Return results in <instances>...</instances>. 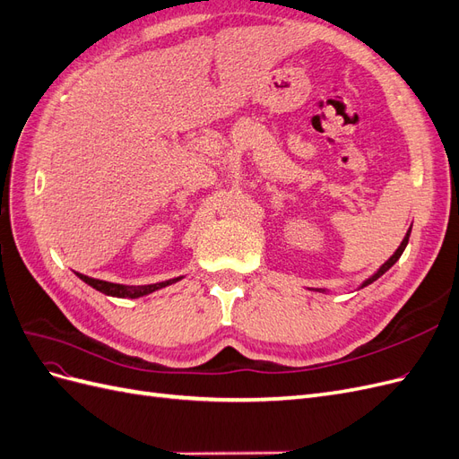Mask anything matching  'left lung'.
Wrapping results in <instances>:
<instances>
[{"mask_svg": "<svg viewBox=\"0 0 459 459\" xmlns=\"http://www.w3.org/2000/svg\"><path fill=\"white\" fill-rule=\"evenodd\" d=\"M410 233H411V228L408 230V233H406V238L404 239H402V243H400V247L396 248V253L391 256V258H388L385 264H383V266L377 270V272H375L371 277H368V280L362 283V285H359V289H362V287H366V285H369V283H373L375 280H379V277L385 273V272H388V270H391L393 266H394V264H396V260L402 256V253H404V248H406V245H408V241H410ZM317 290H322V289H317Z\"/></svg>", "mask_w": 459, "mask_h": 459, "instance_id": "obj_1", "label": "left lung"}]
</instances>
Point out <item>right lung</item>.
I'll use <instances>...</instances> for the list:
<instances>
[{
    "instance_id": "add662e5",
    "label": "right lung",
    "mask_w": 459,
    "mask_h": 459,
    "mask_svg": "<svg viewBox=\"0 0 459 459\" xmlns=\"http://www.w3.org/2000/svg\"><path fill=\"white\" fill-rule=\"evenodd\" d=\"M76 275L80 277L82 281L88 283L90 287H93L95 290H100V293L103 295H108V297H118V299H140L143 295H149L152 293V290H159L166 285H172L176 281L182 280V277H174V280H169V281H160V283H152V285H137V287H130V285H120V283H110V281H103V280H93V277H88L84 273H78Z\"/></svg>"
}]
</instances>
